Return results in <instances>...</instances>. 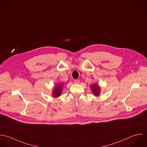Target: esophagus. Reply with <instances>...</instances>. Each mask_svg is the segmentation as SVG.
<instances>
[{"mask_svg":"<svg viewBox=\"0 0 147 147\" xmlns=\"http://www.w3.org/2000/svg\"><path fill=\"white\" fill-rule=\"evenodd\" d=\"M80 82V81L78 80H74V84H78Z\"/></svg>","mask_w":147,"mask_h":147,"instance_id":"obj_1","label":"esophagus"}]
</instances>
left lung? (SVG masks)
I'll return each mask as SVG.
<instances>
[{"mask_svg":"<svg viewBox=\"0 0 147 147\" xmlns=\"http://www.w3.org/2000/svg\"><path fill=\"white\" fill-rule=\"evenodd\" d=\"M91 89H92L93 93H94V94L95 96H98L99 95L100 89V87L98 85L94 84V85H93L91 87Z\"/></svg>","mask_w":147,"mask_h":147,"instance_id":"1","label":"left lung"}]
</instances>
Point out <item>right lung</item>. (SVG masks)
Returning a JSON list of instances; mask_svg holds the SVG:
<instances>
[{"instance_id":"obj_1","label":"right lung","mask_w":147,"mask_h":147,"mask_svg":"<svg viewBox=\"0 0 147 147\" xmlns=\"http://www.w3.org/2000/svg\"><path fill=\"white\" fill-rule=\"evenodd\" d=\"M62 86L61 85H58L57 86L54 90L53 96L56 97H58L59 96H60L62 92Z\"/></svg>"}]
</instances>
